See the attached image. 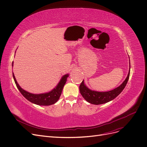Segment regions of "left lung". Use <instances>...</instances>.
<instances>
[{
  "instance_id": "1",
  "label": "left lung",
  "mask_w": 147,
  "mask_h": 147,
  "mask_svg": "<svg viewBox=\"0 0 147 147\" xmlns=\"http://www.w3.org/2000/svg\"><path fill=\"white\" fill-rule=\"evenodd\" d=\"M129 77H130V69H129L128 75L125 81L119 87L108 92H97L92 90L86 86L83 80L80 86V91L82 96L90 104L99 105L107 103L118 96L124 90L129 79Z\"/></svg>"
}]
</instances>
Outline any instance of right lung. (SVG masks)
<instances>
[{"instance_id":"obj_1","label":"right lung","mask_w":147,"mask_h":147,"mask_svg":"<svg viewBox=\"0 0 147 147\" xmlns=\"http://www.w3.org/2000/svg\"><path fill=\"white\" fill-rule=\"evenodd\" d=\"M12 66H13V62L12 63ZM13 76L17 87L18 88L22 95L26 99H28L29 101L39 105H50L55 104L59 99L64 84H66L67 78L69 77V74L63 75L58 84L51 91L40 94H34L23 90L19 84L17 83L13 73Z\"/></svg>"}]
</instances>
